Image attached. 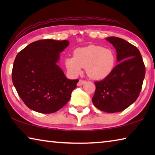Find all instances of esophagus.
Wrapping results in <instances>:
<instances>
[{
	"label": "esophagus",
	"mask_w": 155,
	"mask_h": 155,
	"mask_svg": "<svg viewBox=\"0 0 155 155\" xmlns=\"http://www.w3.org/2000/svg\"><path fill=\"white\" fill-rule=\"evenodd\" d=\"M85 81H84V80L80 79L79 81H78V83H77V85H78V86H81V85H82L83 83H85Z\"/></svg>",
	"instance_id": "esophagus-1"
}]
</instances>
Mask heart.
<instances>
[{"mask_svg":"<svg viewBox=\"0 0 155 155\" xmlns=\"http://www.w3.org/2000/svg\"><path fill=\"white\" fill-rule=\"evenodd\" d=\"M116 57L114 51L101 46L90 45L77 48L74 57L65 59V66L73 74H78L82 68L93 79H103L110 74L115 65Z\"/></svg>","mask_w":155,"mask_h":155,"instance_id":"1","label":"heart"}]
</instances>
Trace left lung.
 Instances as JSON below:
<instances>
[{
  "instance_id": "left-lung-1",
  "label": "left lung",
  "mask_w": 155,
  "mask_h": 155,
  "mask_svg": "<svg viewBox=\"0 0 155 155\" xmlns=\"http://www.w3.org/2000/svg\"><path fill=\"white\" fill-rule=\"evenodd\" d=\"M117 52L118 62L110 74L94 82V105L107 113L120 112L137 99L145 77L146 68L137 48L122 38L109 37Z\"/></svg>"
}]
</instances>
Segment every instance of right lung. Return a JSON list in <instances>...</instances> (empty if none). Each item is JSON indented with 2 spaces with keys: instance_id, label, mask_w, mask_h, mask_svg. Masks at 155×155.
Returning a JSON list of instances; mask_svg holds the SVG:
<instances>
[{
  "instance_id": "right-lung-1",
  "label": "right lung",
  "mask_w": 155,
  "mask_h": 155,
  "mask_svg": "<svg viewBox=\"0 0 155 155\" xmlns=\"http://www.w3.org/2000/svg\"><path fill=\"white\" fill-rule=\"evenodd\" d=\"M68 40H41L28 44L14 60L12 81L18 95L28 108L52 114L70 101L78 79L65 77L57 62Z\"/></svg>"
}]
</instances>
